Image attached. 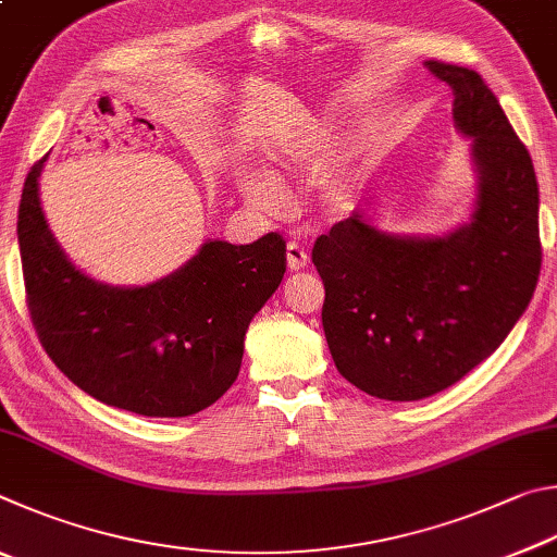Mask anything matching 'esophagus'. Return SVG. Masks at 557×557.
I'll list each match as a JSON object with an SVG mask.
<instances>
[{"mask_svg":"<svg viewBox=\"0 0 557 557\" xmlns=\"http://www.w3.org/2000/svg\"><path fill=\"white\" fill-rule=\"evenodd\" d=\"M286 259H288V269L290 271H300V269H306L308 267V261H310V257H308V251L300 247L298 242H288V247H286Z\"/></svg>","mask_w":557,"mask_h":557,"instance_id":"1","label":"esophagus"}]
</instances>
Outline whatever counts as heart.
Segmentation results:
<instances>
[{"label": "heart", "mask_w": 557, "mask_h": 557, "mask_svg": "<svg viewBox=\"0 0 557 557\" xmlns=\"http://www.w3.org/2000/svg\"><path fill=\"white\" fill-rule=\"evenodd\" d=\"M239 188L244 193V198H247L251 205H257V208H269V205L278 200L276 183L263 173H242Z\"/></svg>", "instance_id": "1"}]
</instances>
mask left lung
<instances>
[{
  "instance_id": "left-lung-1",
  "label": "left lung",
  "mask_w": 557,
  "mask_h": 557,
  "mask_svg": "<svg viewBox=\"0 0 557 557\" xmlns=\"http://www.w3.org/2000/svg\"><path fill=\"white\" fill-rule=\"evenodd\" d=\"M425 65L453 87L455 126L472 139L470 222L443 237H401L352 212L313 247L337 372L386 401L433 396L484 362L525 313L541 273L529 151L480 73Z\"/></svg>"
}]
</instances>
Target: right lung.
Segmentation results:
<instances>
[{"mask_svg":"<svg viewBox=\"0 0 557 557\" xmlns=\"http://www.w3.org/2000/svg\"><path fill=\"white\" fill-rule=\"evenodd\" d=\"M44 161L26 175L16 234L28 313L48 357L85 394L124 411L183 418L212 406L239 374L251 318L284 278V237L212 239L153 284H100L48 230Z\"/></svg>","mask_w":557,"mask_h":557,"instance_id":"right-lung-1","label":"right lung"}]
</instances>
